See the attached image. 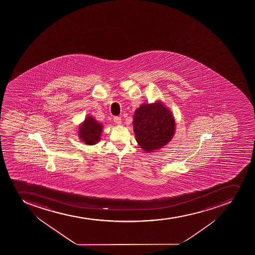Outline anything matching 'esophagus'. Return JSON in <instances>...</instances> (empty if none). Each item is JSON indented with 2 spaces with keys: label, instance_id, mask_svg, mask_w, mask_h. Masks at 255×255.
Wrapping results in <instances>:
<instances>
[{
  "label": "esophagus",
  "instance_id": "1",
  "mask_svg": "<svg viewBox=\"0 0 255 255\" xmlns=\"http://www.w3.org/2000/svg\"><path fill=\"white\" fill-rule=\"evenodd\" d=\"M114 122L117 124V125H121V124L122 123V120H121V117L116 116V117H114Z\"/></svg>",
  "mask_w": 255,
  "mask_h": 255
}]
</instances>
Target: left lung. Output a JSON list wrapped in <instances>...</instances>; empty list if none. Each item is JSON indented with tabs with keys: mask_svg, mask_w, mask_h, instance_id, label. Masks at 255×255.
Returning a JSON list of instances; mask_svg holds the SVG:
<instances>
[{
	"mask_svg": "<svg viewBox=\"0 0 255 255\" xmlns=\"http://www.w3.org/2000/svg\"><path fill=\"white\" fill-rule=\"evenodd\" d=\"M135 139L145 153L164 148L174 136L175 121L169 109L160 101L144 103L136 109L133 117Z\"/></svg>",
	"mask_w": 255,
	"mask_h": 255,
	"instance_id": "obj_1",
	"label": "left lung"
}]
</instances>
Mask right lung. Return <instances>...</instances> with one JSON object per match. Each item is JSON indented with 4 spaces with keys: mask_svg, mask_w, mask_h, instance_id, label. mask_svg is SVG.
Listing matches in <instances>:
<instances>
[{
    "mask_svg": "<svg viewBox=\"0 0 255 255\" xmlns=\"http://www.w3.org/2000/svg\"><path fill=\"white\" fill-rule=\"evenodd\" d=\"M78 135L86 144L93 145L101 140L103 125L96 121L93 116H87L79 126Z\"/></svg>",
    "mask_w": 255,
    "mask_h": 255,
    "instance_id": "obj_1",
    "label": "right lung"
}]
</instances>
